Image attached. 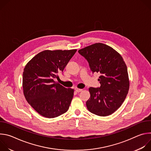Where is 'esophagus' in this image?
<instances>
[{
    "label": "esophagus",
    "instance_id": "1",
    "mask_svg": "<svg viewBox=\"0 0 151 151\" xmlns=\"http://www.w3.org/2000/svg\"><path fill=\"white\" fill-rule=\"evenodd\" d=\"M75 91H76V92H78V93H79V92H81V91H82V89H79V88H75Z\"/></svg>",
    "mask_w": 151,
    "mask_h": 151
}]
</instances>
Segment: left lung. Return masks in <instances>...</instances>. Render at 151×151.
Returning <instances> with one entry per match:
<instances>
[{
  "label": "left lung",
  "instance_id": "1",
  "mask_svg": "<svg viewBox=\"0 0 151 151\" xmlns=\"http://www.w3.org/2000/svg\"><path fill=\"white\" fill-rule=\"evenodd\" d=\"M79 54L87 60L93 73L100 74L99 88H89L88 110L98 116L115 112L124 102L129 90L127 68L121 55L111 47L96 43L79 50Z\"/></svg>",
  "mask_w": 151,
  "mask_h": 151
}]
</instances>
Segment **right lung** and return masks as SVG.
Instances as JSON below:
<instances>
[{
	"mask_svg": "<svg viewBox=\"0 0 151 151\" xmlns=\"http://www.w3.org/2000/svg\"><path fill=\"white\" fill-rule=\"evenodd\" d=\"M76 52L71 50H45L38 53L25 66L23 88L27 102L40 115L57 117L68 111L74 90L54 81L62 72Z\"/></svg>",
	"mask_w": 151,
	"mask_h": 151,
	"instance_id": "1",
	"label": "right lung"
}]
</instances>
